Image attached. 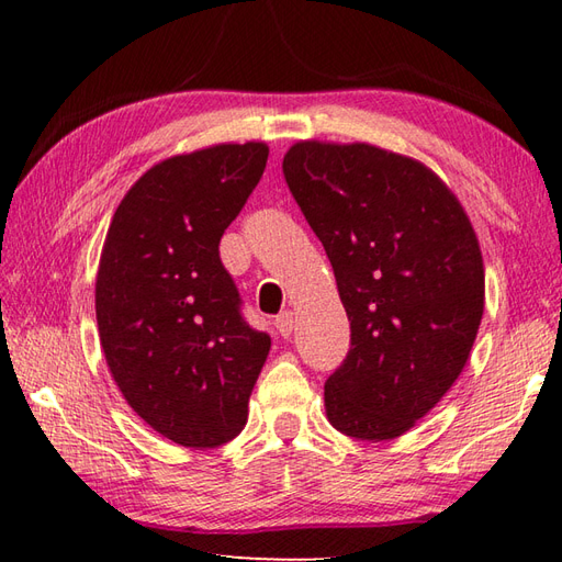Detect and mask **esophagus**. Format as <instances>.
I'll use <instances>...</instances> for the list:
<instances>
[{
	"instance_id": "34e87169",
	"label": "esophagus",
	"mask_w": 562,
	"mask_h": 562,
	"mask_svg": "<svg viewBox=\"0 0 562 562\" xmlns=\"http://www.w3.org/2000/svg\"><path fill=\"white\" fill-rule=\"evenodd\" d=\"M274 326H278L280 336L288 338L290 333L294 330V314L292 312H282L278 318H274Z\"/></svg>"
}]
</instances>
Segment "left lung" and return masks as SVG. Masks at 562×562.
Instances as JSON below:
<instances>
[{"label":"left lung","mask_w":562,"mask_h":562,"mask_svg":"<svg viewBox=\"0 0 562 562\" xmlns=\"http://www.w3.org/2000/svg\"><path fill=\"white\" fill-rule=\"evenodd\" d=\"M282 171L350 318L352 348L324 389L328 423L355 439L401 437L471 357L485 306L479 236L432 169L367 142L300 139Z\"/></svg>","instance_id":"1"}]
</instances>
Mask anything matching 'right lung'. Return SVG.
Masks as SVG:
<instances>
[{
  "label": "right lung",
  "mask_w": 562,
  "mask_h": 562,
  "mask_svg": "<svg viewBox=\"0 0 562 562\" xmlns=\"http://www.w3.org/2000/svg\"><path fill=\"white\" fill-rule=\"evenodd\" d=\"M266 142L154 164L117 205L97 272L111 376L154 432L212 449L241 432L270 338L238 312L220 238L254 193Z\"/></svg>",
  "instance_id": "1"
}]
</instances>
